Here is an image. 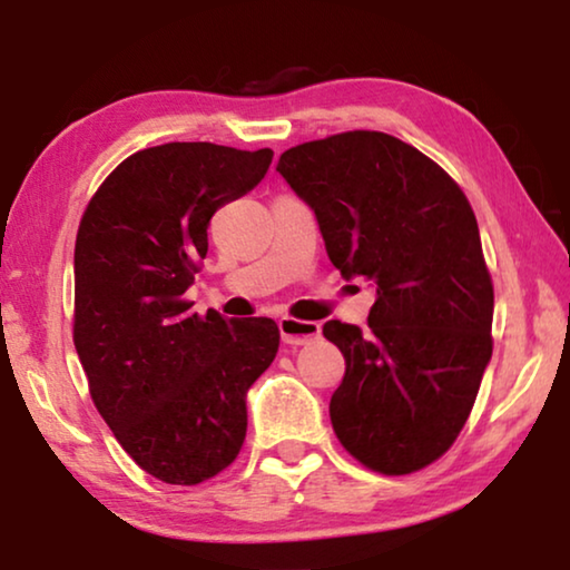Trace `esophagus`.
Segmentation results:
<instances>
[{"label": "esophagus", "mask_w": 570, "mask_h": 570, "mask_svg": "<svg viewBox=\"0 0 570 570\" xmlns=\"http://www.w3.org/2000/svg\"><path fill=\"white\" fill-rule=\"evenodd\" d=\"M318 334H322V326L316 322H301V318H279V337H283L285 345H308V342L318 340Z\"/></svg>", "instance_id": "34e87169"}]
</instances>
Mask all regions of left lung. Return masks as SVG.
<instances>
[{
	"instance_id": "8db88e82",
	"label": "left lung",
	"mask_w": 570,
	"mask_h": 570,
	"mask_svg": "<svg viewBox=\"0 0 570 570\" xmlns=\"http://www.w3.org/2000/svg\"><path fill=\"white\" fill-rule=\"evenodd\" d=\"M342 277L376 287L368 332L326 322L345 355L330 417L381 474H410L456 441L493 355V283L474 213L446 170L384 131H345L279 155Z\"/></svg>"
}]
</instances>
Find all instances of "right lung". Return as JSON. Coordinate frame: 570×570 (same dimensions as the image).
I'll use <instances>...</instances> for the list:
<instances>
[{
    "mask_svg": "<svg viewBox=\"0 0 570 570\" xmlns=\"http://www.w3.org/2000/svg\"><path fill=\"white\" fill-rule=\"evenodd\" d=\"M272 150L147 147L119 163L75 244V347L124 451L168 485L223 472L246 439V394L279 347L272 318L191 314L207 225L262 181Z\"/></svg>",
    "mask_w": 570,
    "mask_h": 570,
    "instance_id": "1",
    "label": "right lung"
}]
</instances>
